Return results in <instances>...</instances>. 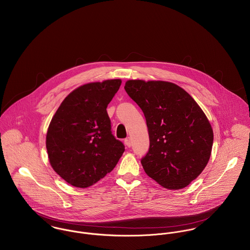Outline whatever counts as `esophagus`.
<instances>
[{"mask_svg":"<svg viewBox=\"0 0 250 250\" xmlns=\"http://www.w3.org/2000/svg\"><path fill=\"white\" fill-rule=\"evenodd\" d=\"M124 143H125V144H126V146H127V147H131V145H132V143H131V139H130V138H127V139H125Z\"/></svg>","mask_w":250,"mask_h":250,"instance_id":"obj_1","label":"esophagus"}]
</instances>
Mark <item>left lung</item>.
I'll return each instance as SVG.
<instances>
[{"label": "left lung", "instance_id": "obj_1", "mask_svg": "<svg viewBox=\"0 0 250 250\" xmlns=\"http://www.w3.org/2000/svg\"><path fill=\"white\" fill-rule=\"evenodd\" d=\"M124 88L146 119L150 145L141 161L144 171L167 188L187 187L211 156L214 134L205 113L172 83L130 80Z\"/></svg>", "mask_w": 250, "mask_h": 250}]
</instances>
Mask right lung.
<instances>
[{
    "mask_svg": "<svg viewBox=\"0 0 250 250\" xmlns=\"http://www.w3.org/2000/svg\"><path fill=\"white\" fill-rule=\"evenodd\" d=\"M121 80L83 84L62 101L48 128L46 148L54 170L77 188L104 178L125 146L111 134L107 107Z\"/></svg>",
    "mask_w": 250,
    "mask_h": 250,
    "instance_id": "right-lung-1",
    "label": "right lung"
}]
</instances>
